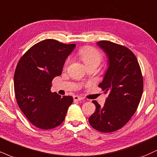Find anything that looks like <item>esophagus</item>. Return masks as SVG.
I'll return each instance as SVG.
<instances>
[{"instance_id":"esophagus-1","label":"esophagus","mask_w":157,"mask_h":157,"mask_svg":"<svg viewBox=\"0 0 157 157\" xmlns=\"http://www.w3.org/2000/svg\"><path fill=\"white\" fill-rule=\"evenodd\" d=\"M73 100H74L75 101H80V100H83V98L78 95H74L73 96Z\"/></svg>"}]
</instances>
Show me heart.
Returning <instances> with one entry per match:
<instances>
[{
	"instance_id": "heart-1",
	"label": "heart",
	"mask_w": 157,
	"mask_h": 157,
	"mask_svg": "<svg viewBox=\"0 0 157 157\" xmlns=\"http://www.w3.org/2000/svg\"><path fill=\"white\" fill-rule=\"evenodd\" d=\"M78 55L82 60L88 67L92 66L98 67L102 59V54L93 46H84L79 50ZM69 62L70 59H68L65 65H67Z\"/></svg>"
}]
</instances>
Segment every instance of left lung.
<instances>
[{"label":"left lung","mask_w":157,"mask_h":157,"mask_svg":"<svg viewBox=\"0 0 157 157\" xmlns=\"http://www.w3.org/2000/svg\"><path fill=\"white\" fill-rule=\"evenodd\" d=\"M97 44L108 57V68L98 85L108 96L102 107L92 101L96 109L89 122L100 132H112L123 127L136 111L144 90V79L138 59L130 49L108 40Z\"/></svg>","instance_id":"obj_1"}]
</instances>
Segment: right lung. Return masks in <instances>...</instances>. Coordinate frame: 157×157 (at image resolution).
Here are the masks:
<instances>
[{"mask_svg": "<svg viewBox=\"0 0 157 157\" xmlns=\"http://www.w3.org/2000/svg\"><path fill=\"white\" fill-rule=\"evenodd\" d=\"M75 44H65L54 39L41 40L30 48L17 63L13 86L17 104L36 127L50 129L60 125L71 96L52 92V82L61 75L67 56Z\"/></svg>", "mask_w": 157, "mask_h": 157, "instance_id": "1", "label": "right lung"}]
</instances>
